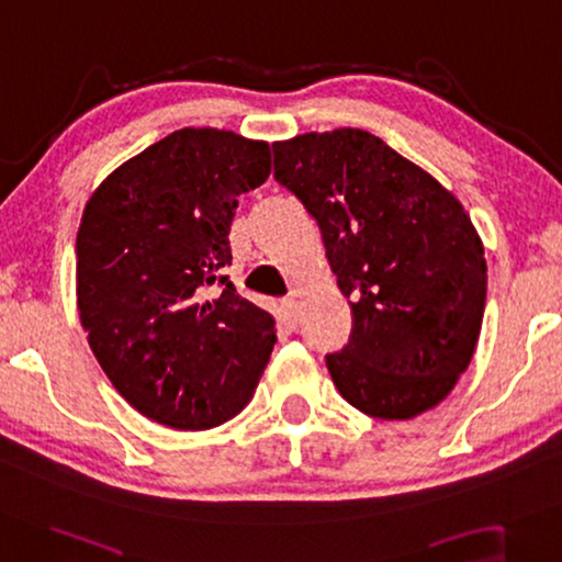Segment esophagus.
<instances>
[{
	"label": "esophagus",
	"mask_w": 562,
	"mask_h": 562,
	"mask_svg": "<svg viewBox=\"0 0 562 562\" xmlns=\"http://www.w3.org/2000/svg\"><path fill=\"white\" fill-rule=\"evenodd\" d=\"M280 310H282L284 321L297 323V317H300V303H297V297H284L282 303H280Z\"/></svg>",
	"instance_id": "obj_1"
}]
</instances>
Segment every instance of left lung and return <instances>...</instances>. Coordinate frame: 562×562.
<instances>
[{"instance_id":"obj_1","label":"left lung","mask_w":562,"mask_h":562,"mask_svg":"<svg viewBox=\"0 0 562 562\" xmlns=\"http://www.w3.org/2000/svg\"><path fill=\"white\" fill-rule=\"evenodd\" d=\"M274 179L315 216L353 335L328 371L358 412L404 422L439 406L480 340L487 262L441 183L361 128L278 140Z\"/></svg>"}]
</instances>
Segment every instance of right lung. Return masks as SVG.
<instances>
[{"label":"right lung","mask_w":562,"mask_h":562,"mask_svg":"<svg viewBox=\"0 0 562 562\" xmlns=\"http://www.w3.org/2000/svg\"><path fill=\"white\" fill-rule=\"evenodd\" d=\"M270 176V144L181 128L108 173L82 209V330L115 391L156 424L214 429L255 396L274 317L224 278L237 196Z\"/></svg>","instance_id":"right-lung-1"}]
</instances>
